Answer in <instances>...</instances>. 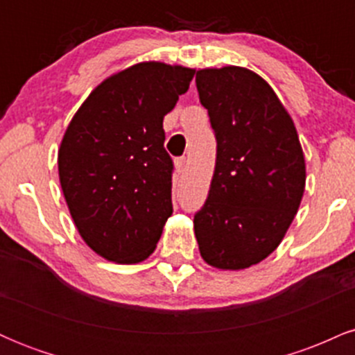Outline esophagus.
Masks as SVG:
<instances>
[{
	"label": "esophagus",
	"instance_id": "1",
	"mask_svg": "<svg viewBox=\"0 0 355 355\" xmlns=\"http://www.w3.org/2000/svg\"><path fill=\"white\" fill-rule=\"evenodd\" d=\"M187 166H189V160H187L185 157L177 158V160H175V168H177V172H178V173H183V172H185Z\"/></svg>",
	"mask_w": 355,
	"mask_h": 355
}]
</instances>
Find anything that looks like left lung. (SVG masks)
Segmentation results:
<instances>
[{"mask_svg": "<svg viewBox=\"0 0 355 355\" xmlns=\"http://www.w3.org/2000/svg\"><path fill=\"white\" fill-rule=\"evenodd\" d=\"M195 83L217 138L195 237L209 266L240 270L270 255L291 227L305 189L302 146L291 115L257 73L205 68Z\"/></svg>", "mask_w": 355, "mask_h": 355, "instance_id": "obj_1", "label": "left lung"}]
</instances>
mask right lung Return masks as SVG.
Listing matches in <instances>:
<instances>
[{
  "mask_svg": "<svg viewBox=\"0 0 355 355\" xmlns=\"http://www.w3.org/2000/svg\"><path fill=\"white\" fill-rule=\"evenodd\" d=\"M193 75L158 61L133 64L93 89L64 132L61 190L81 239L107 260H145L172 215L164 116Z\"/></svg>",
  "mask_w": 355,
  "mask_h": 355,
  "instance_id": "right-lung-1",
  "label": "right lung"
}]
</instances>
